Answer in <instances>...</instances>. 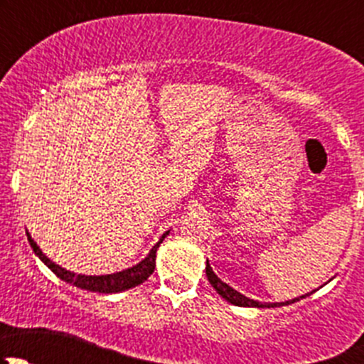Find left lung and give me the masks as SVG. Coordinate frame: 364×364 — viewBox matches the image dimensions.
Masks as SVG:
<instances>
[{
	"label": "left lung",
	"mask_w": 364,
	"mask_h": 364,
	"mask_svg": "<svg viewBox=\"0 0 364 364\" xmlns=\"http://www.w3.org/2000/svg\"><path fill=\"white\" fill-rule=\"evenodd\" d=\"M205 277H208L209 284L213 285V289H215V291L218 292V294L222 296L223 299L229 301V303H232V304H236V306L277 308V306H284V304H292V303H296V301L304 299V297H306V296H310V294H304V296L296 297V299H292V301H285V303H259V301H253V299H250V297L240 294V292L234 291L232 287H229V285H227V284H223V282L220 280V278L216 277L215 273H213V269H211V266H209V262L205 264Z\"/></svg>",
	"instance_id": "8db88e82"
}]
</instances>
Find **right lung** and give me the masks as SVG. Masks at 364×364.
<instances>
[{
	"instance_id": "1",
	"label": "right lung",
	"mask_w": 364,
	"mask_h": 364,
	"mask_svg": "<svg viewBox=\"0 0 364 364\" xmlns=\"http://www.w3.org/2000/svg\"><path fill=\"white\" fill-rule=\"evenodd\" d=\"M167 234H168V230L160 237L159 243L151 248V252L148 253V257H146L142 262H139L137 266L128 267V269L119 271V273H114V274H102V277H86V274H75V273H72V271L63 269V267H60L58 264H54L53 260L47 259V257L43 255L42 250L36 247L35 241L31 240L29 232H28V241H29V245H31L33 252L40 257V260H42V262L46 264V266L49 267V269L53 271L58 278H61V280L67 282V284L75 285V287L84 289V291L112 294V292H121V291H127V289L135 287V285H141L142 282H146L149 277H151V273L155 271L156 250H159L160 243L165 240V236H167Z\"/></svg>"
}]
</instances>
